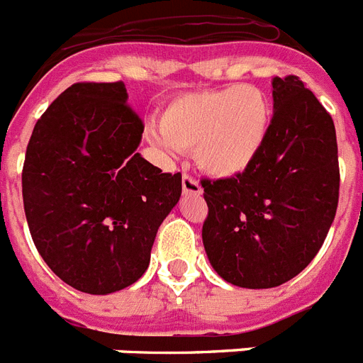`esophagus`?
<instances>
[{
    "label": "esophagus",
    "mask_w": 363,
    "mask_h": 363,
    "mask_svg": "<svg viewBox=\"0 0 363 363\" xmlns=\"http://www.w3.org/2000/svg\"><path fill=\"white\" fill-rule=\"evenodd\" d=\"M182 187H184L185 194H194V196L202 194V187L198 184V179L193 178L191 174H184V178H182Z\"/></svg>",
    "instance_id": "1"
}]
</instances>
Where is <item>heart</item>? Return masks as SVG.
Returning <instances> with one entry per match:
<instances>
[{
	"label": "heart",
	"instance_id": "obj_1",
	"mask_svg": "<svg viewBox=\"0 0 363 363\" xmlns=\"http://www.w3.org/2000/svg\"><path fill=\"white\" fill-rule=\"evenodd\" d=\"M270 121V102L261 89L228 86L179 95L150 135L170 154L193 148L200 169L231 178L250 169L261 154Z\"/></svg>",
	"mask_w": 363,
	"mask_h": 363
}]
</instances>
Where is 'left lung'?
I'll list each match as a JSON object with an SVG mask.
<instances>
[{
	"label": "left lung",
	"instance_id": "obj_1",
	"mask_svg": "<svg viewBox=\"0 0 363 363\" xmlns=\"http://www.w3.org/2000/svg\"><path fill=\"white\" fill-rule=\"evenodd\" d=\"M274 117L261 154L242 174L202 179V238L220 277L274 288L323 246L340 198L333 117L299 77H275Z\"/></svg>",
	"mask_w": 363,
	"mask_h": 363
}]
</instances>
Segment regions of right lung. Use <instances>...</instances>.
Returning <instances> with one entry per match:
<instances>
[{
	"instance_id": "add662e5",
	"label": "right lung",
	"mask_w": 363,
	"mask_h": 363,
	"mask_svg": "<svg viewBox=\"0 0 363 363\" xmlns=\"http://www.w3.org/2000/svg\"><path fill=\"white\" fill-rule=\"evenodd\" d=\"M123 82H77L34 125L21 172L33 242L58 277L86 294L134 284L182 194L135 152L143 121Z\"/></svg>"
}]
</instances>
